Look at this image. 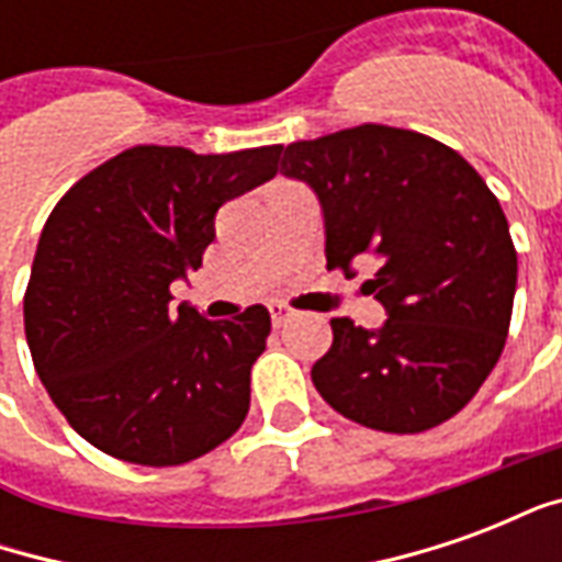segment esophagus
I'll return each instance as SVG.
<instances>
[{
  "label": "esophagus",
  "mask_w": 562,
  "mask_h": 562,
  "mask_svg": "<svg viewBox=\"0 0 562 562\" xmlns=\"http://www.w3.org/2000/svg\"><path fill=\"white\" fill-rule=\"evenodd\" d=\"M297 316L289 304H270V318H273V328H285L292 318Z\"/></svg>",
  "instance_id": "34e87169"
}]
</instances>
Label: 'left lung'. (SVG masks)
I'll return each mask as SVG.
<instances>
[{"label":"left lung","instance_id":"left-lung-1","mask_svg":"<svg viewBox=\"0 0 562 562\" xmlns=\"http://www.w3.org/2000/svg\"><path fill=\"white\" fill-rule=\"evenodd\" d=\"M280 171L316 189L328 270L373 256L379 330L330 318L313 385L342 418L424 434L458 415L503 355L518 285L506 213L460 153L409 128H342L282 149Z\"/></svg>","mask_w":562,"mask_h":562}]
</instances>
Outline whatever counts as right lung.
<instances>
[{
	"instance_id": "right-lung-1",
	"label": "right lung",
	"mask_w": 562,
	"mask_h": 562,
	"mask_svg": "<svg viewBox=\"0 0 562 562\" xmlns=\"http://www.w3.org/2000/svg\"><path fill=\"white\" fill-rule=\"evenodd\" d=\"M280 144L198 156L123 149L56 201L23 294L44 389L90 446L140 467H180L237 434L265 352L261 304L207 322L171 306L201 268L216 210L277 173Z\"/></svg>"
}]
</instances>
